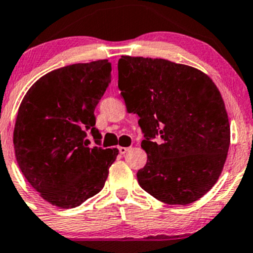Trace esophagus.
<instances>
[{"instance_id": "esophagus-1", "label": "esophagus", "mask_w": 253, "mask_h": 253, "mask_svg": "<svg viewBox=\"0 0 253 253\" xmlns=\"http://www.w3.org/2000/svg\"><path fill=\"white\" fill-rule=\"evenodd\" d=\"M128 150H129V148H124V146H120V148H119V152H120L121 155H124V154H126Z\"/></svg>"}]
</instances>
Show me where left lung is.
<instances>
[{"label": "left lung", "instance_id": "1", "mask_svg": "<svg viewBox=\"0 0 253 253\" xmlns=\"http://www.w3.org/2000/svg\"><path fill=\"white\" fill-rule=\"evenodd\" d=\"M119 88L138 114L148 162L140 187L170 205L198 201L226 162L230 128L222 96L207 74L163 59L121 56Z\"/></svg>", "mask_w": 253, "mask_h": 253}]
</instances>
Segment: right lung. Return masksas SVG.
Segmentation results:
<instances>
[{
  "mask_svg": "<svg viewBox=\"0 0 253 253\" xmlns=\"http://www.w3.org/2000/svg\"><path fill=\"white\" fill-rule=\"evenodd\" d=\"M112 82L108 60L55 69L25 95L13 133L16 162L30 185L55 207H79L103 188L118 149L99 144L95 108Z\"/></svg>",
  "mask_w": 253,
  "mask_h": 253,
  "instance_id": "add662e5",
  "label": "right lung"
}]
</instances>
